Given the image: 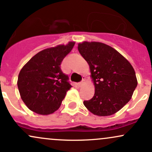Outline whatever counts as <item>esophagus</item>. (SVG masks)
<instances>
[{"label": "esophagus", "mask_w": 152, "mask_h": 152, "mask_svg": "<svg viewBox=\"0 0 152 152\" xmlns=\"http://www.w3.org/2000/svg\"><path fill=\"white\" fill-rule=\"evenodd\" d=\"M85 81H86V77H85L84 76H82V81L81 82H79V83H78V86H79V87H81V86H83V83H85Z\"/></svg>", "instance_id": "obj_1"}]
</instances>
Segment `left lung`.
Instances as JSON below:
<instances>
[{"instance_id":"1","label":"left lung","mask_w":152,"mask_h":152,"mask_svg":"<svg viewBox=\"0 0 152 152\" xmlns=\"http://www.w3.org/2000/svg\"><path fill=\"white\" fill-rule=\"evenodd\" d=\"M78 50L90 66L95 86L93 98L83 104L92 114L110 116L129 102L137 80L134 69L112 47L99 42H83Z\"/></svg>"}]
</instances>
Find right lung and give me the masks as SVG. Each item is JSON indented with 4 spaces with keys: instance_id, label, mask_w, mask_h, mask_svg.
I'll list each match as a JSON object with an SVG mask.
<instances>
[{
    "instance_id": "add662e5",
    "label": "right lung",
    "mask_w": 152,
    "mask_h": 152,
    "mask_svg": "<svg viewBox=\"0 0 152 152\" xmlns=\"http://www.w3.org/2000/svg\"><path fill=\"white\" fill-rule=\"evenodd\" d=\"M75 43L46 48L32 57L19 73L18 88L22 100L36 114L47 115L60 107L71 88L61 64Z\"/></svg>"
}]
</instances>
